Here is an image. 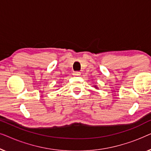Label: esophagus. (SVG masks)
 <instances>
[{
  "label": "esophagus",
  "instance_id": "1",
  "mask_svg": "<svg viewBox=\"0 0 151 151\" xmlns=\"http://www.w3.org/2000/svg\"><path fill=\"white\" fill-rule=\"evenodd\" d=\"M80 74H81V73L79 71H74L73 73V75L75 76H80Z\"/></svg>",
  "mask_w": 151,
  "mask_h": 151
}]
</instances>
